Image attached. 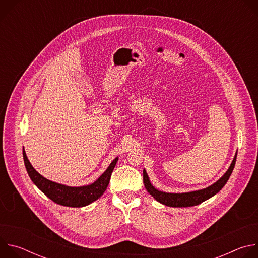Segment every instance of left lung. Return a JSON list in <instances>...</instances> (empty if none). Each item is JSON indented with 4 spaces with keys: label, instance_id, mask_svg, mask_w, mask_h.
I'll return each instance as SVG.
<instances>
[{
    "label": "left lung",
    "instance_id": "1",
    "mask_svg": "<svg viewBox=\"0 0 258 258\" xmlns=\"http://www.w3.org/2000/svg\"><path fill=\"white\" fill-rule=\"evenodd\" d=\"M236 159H237V153H236L229 169L227 170V172L217 181H215L213 185H211L205 189H202V190L188 192V193H165V192L158 191L157 189H155L152 186V183L150 182V179L148 177V174H147L145 169L143 170L144 185H145L146 190L148 191V193L150 195H152L154 197V199L156 201L160 202L161 204H164V205L170 206V207L195 206V205H198V204L204 202L205 200L211 198L212 196L217 194L220 190L224 188V186L226 185L233 172V169H234L235 163H236Z\"/></svg>",
    "mask_w": 258,
    "mask_h": 258
}]
</instances>
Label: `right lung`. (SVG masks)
<instances>
[{
	"label": "right lung",
	"mask_w": 258,
	"mask_h": 258,
	"mask_svg": "<svg viewBox=\"0 0 258 258\" xmlns=\"http://www.w3.org/2000/svg\"><path fill=\"white\" fill-rule=\"evenodd\" d=\"M22 154L25 168L34 185L55 203L68 207H84L99 199L106 191L109 185L110 177H111V173L118 161V157H116L110 163L104 173L100 175V177L91 183V185L82 187H69L47 179L41 175L30 164L24 149Z\"/></svg>",
	"instance_id": "obj_1"
}]
</instances>
